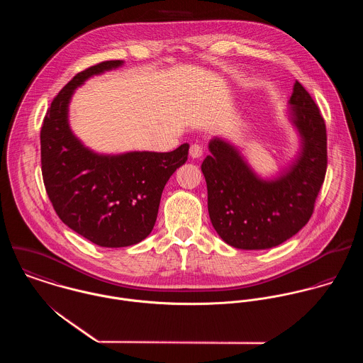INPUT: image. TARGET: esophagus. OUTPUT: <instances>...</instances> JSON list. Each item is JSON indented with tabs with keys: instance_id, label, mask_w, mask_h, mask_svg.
<instances>
[{
	"instance_id": "esophagus-1",
	"label": "esophagus",
	"mask_w": 363,
	"mask_h": 363,
	"mask_svg": "<svg viewBox=\"0 0 363 363\" xmlns=\"http://www.w3.org/2000/svg\"><path fill=\"white\" fill-rule=\"evenodd\" d=\"M189 154H190V156H191L193 159H199V157L203 156V147L199 145V144H193V145L190 147Z\"/></svg>"
}]
</instances>
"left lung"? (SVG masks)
Returning <instances> with one entry per match:
<instances>
[{
    "label": "left lung",
    "instance_id": "obj_1",
    "mask_svg": "<svg viewBox=\"0 0 363 363\" xmlns=\"http://www.w3.org/2000/svg\"><path fill=\"white\" fill-rule=\"evenodd\" d=\"M291 121L302 138L296 160L272 180L259 177L229 143L213 138L201 170L208 212L220 239L243 250L275 247L311 219L327 170L325 123L311 94L295 82Z\"/></svg>",
    "mask_w": 363,
    "mask_h": 363
}]
</instances>
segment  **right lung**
I'll return each instance as SVG.
<instances>
[{"instance_id": "right-lung-1", "label": "right lung", "mask_w": 363, "mask_h": 363, "mask_svg": "<svg viewBox=\"0 0 363 363\" xmlns=\"http://www.w3.org/2000/svg\"><path fill=\"white\" fill-rule=\"evenodd\" d=\"M121 64L104 61L77 74L52 99L40 131L42 174L54 211L69 229L102 247L133 246L152 232L164 184L189 155V144L172 152L99 155L72 134L68 104L74 91Z\"/></svg>"}]
</instances>
